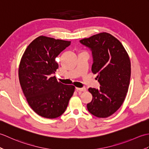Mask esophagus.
<instances>
[{
    "label": "esophagus",
    "instance_id": "esophagus-1",
    "mask_svg": "<svg viewBox=\"0 0 149 149\" xmlns=\"http://www.w3.org/2000/svg\"><path fill=\"white\" fill-rule=\"evenodd\" d=\"M77 91H86V88H75Z\"/></svg>",
    "mask_w": 149,
    "mask_h": 149
}]
</instances>
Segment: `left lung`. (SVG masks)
I'll use <instances>...</instances> for the list:
<instances>
[{
	"label": "left lung",
	"instance_id": "obj_1",
	"mask_svg": "<svg viewBox=\"0 0 149 149\" xmlns=\"http://www.w3.org/2000/svg\"><path fill=\"white\" fill-rule=\"evenodd\" d=\"M80 43L92 52L91 71L97 74L99 89L90 88L92 100L87 104L88 111L99 118H106L122 106L128 91L131 78V61L118 40L111 34L101 33Z\"/></svg>",
	"mask_w": 149,
	"mask_h": 149
}]
</instances>
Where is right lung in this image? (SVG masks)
<instances>
[{
  "mask_svg": "<svg viewBox=\"0 0 149 149\" xmlns=\"http://www.w3.org/2000/svg\"><path fill=\"white\" fill-rule=\"evenodd\" d=\"M71 42L40 36L25 50L19 65V81L31 108L38 115L55 118L65 111L75 87L57 81L56 58Z\"/></svg>",
  "mask_w": 149,
  "mask_h": 149,
  "instance_id": "right-lung-1",
  "label": "right lung"
}]
</instances>
